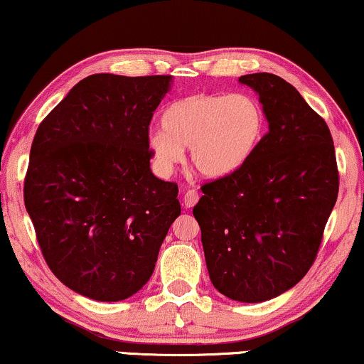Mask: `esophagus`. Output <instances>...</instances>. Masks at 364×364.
Masks as SVG:
<instances>
[{
    "label": "esophagus",
    "instance_id": "1",
    "mask_svg": "<svg viewBox=\"0 0 364 364\" xmlns=\"http://www.w3.org/2000/svg\"><path fill=\"white\" fill-rule=\"evenodd\" d=\"M197 200H199V192L196 188H187L183 192V205L186 207H193L197 204Z\"/></svg>",
    "mask_w": 364,
    "mask_h": 364
}]
</instances>
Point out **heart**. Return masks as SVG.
I'll return each instance as SVG.
<instances>
[{"label":"heart","mask_w":364,"mask_h":364,"mask_svg":"<svg viewBox=\"0 0 364 364\" xmlns=\"http://www.w3.org/2000/svg\"><path fill=\"white\" fill-rule=\"evenodd\" d=\"M164 129L149 136L154 162L171 172L188 147L191 162L205 178L234 176L257 152L266 115L256 98L247 93H196L167 107Z\"/></svg>","instance_id":"obj_1"}]
</instances>
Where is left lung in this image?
<instances>
[{"label":"left lung","instance_id":"obj_1","mask_svg":"<svg viewBox=\"0 0 364 364\" xmlns=\"http://www.w3.org/2000/svg\"><path fill=\"white\" fill-rule=\"evenodd\" d=\"M239 83L259 95L269 132L245 167L202 187L192 212L215 289L262 303L313 266L339 177L326 122L291 83L272 73L244 75Z\"/></svg>","mask_w":364,"mask_h":364}]
</instances>
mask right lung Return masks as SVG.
Here are the masks:
<instances>
[{"mask_svg": "<svg viewBox=\"0 0 364 364\" xmlns=\"http://www.w3.org/2000/svg\"><path fill=\"white\" fill-rule=\"evenodd\" d=\"M171 75L83 78L33 139L25 207L51 272L105 303L147 284L181 215L178 187L150 171L149 125Z\"/></svg>", "mask_w": 364, "mask_h": 364, "instance_id": "1", "label": "right lung"}]
</instances>
